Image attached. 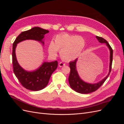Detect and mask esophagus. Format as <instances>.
<instances>
[{"instance_id":"obj_1","label":"esophagus","mask_w":124,"mask_h":124,"mask_svg":"<svg viewBox=\"0 0 124 124\" xmlns=\"http://www.w3.org/2000/svg\"><path fill=\"white\" fill-rule=\"evenodd\" d=\"M64 66H65V63H63V62H59V66L60 67H62Z\"/></svg>"}]
</instances>
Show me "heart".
I'll return each mask as SVG.
<instances>
[{
	"label": "heart",
	"instance_id": "b5f03b06",
	"mask_svg": "<svg viewBox=\"0 0 124 124\" xmlns=\"http://www.w3.org/2000/svg\"><path fill=\"white\" fill-rule=\"evenodd\" d=\"M85 46V41L83 37L63 33L56 36L54 42H51L48 46V51L53 56H56L57 51H60L62 59L69 62L78 58Z\"/></svg>",
	"mask_w": 124,
	"mask_h": 124
}]
</instances>
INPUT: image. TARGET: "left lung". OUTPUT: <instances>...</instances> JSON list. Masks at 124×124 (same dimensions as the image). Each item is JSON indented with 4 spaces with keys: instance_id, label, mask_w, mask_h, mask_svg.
<instances>
[{
    "instance_id": "1",
    "label": "left lung",
    "mask_w": 124,
    "mask_h": 124,
    "mask_svg": "<svg viewBox=\"0 0 124 124\" xmlns=\"http://www.w3.org/2000/svg\"><path fill=\"white\" fill-rule=\"evenodd\" d=\"M96 38L98 39L99 42L101 43H106L110 49V63L109 73H108V76L104 79L99 82L98 83L93 84L87 83L82 81L80 78L79 76H78L77 70L76 69V62L77 61V59H75L73 62H70L69 67L70 68V73L68 78L69 84L70 87L78 93H88L97 91L104 83V82L106 81L111 71L112 61H113V49H112L110 45L108 42V41L106 40H105L102 37L98 36H96Z\"/></svg>"
}]
</instances>
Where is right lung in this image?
<instances>
[{"mask_svg":"<svg viewBox=\"0 0 124 124\" xmlns=\"http://www.w3.org/2000/svg\"><path fill=\"white\" fill-rule=\"evenodd\" d=\"M48 31L38 27L22 32L13 43L12 63L13 72L21 85L25 88L33 91H38L46 87L49 82L52 74L57 68L58 62H45L40 68L33 72H27L18 64L16 55V44L27 39L35 40L44 43L42 39L44 35Z\"/></svg>","mask_w":124,"mask_h":124,"instance_id":"right-lung-1","label":"right lung"}]
</instances>
